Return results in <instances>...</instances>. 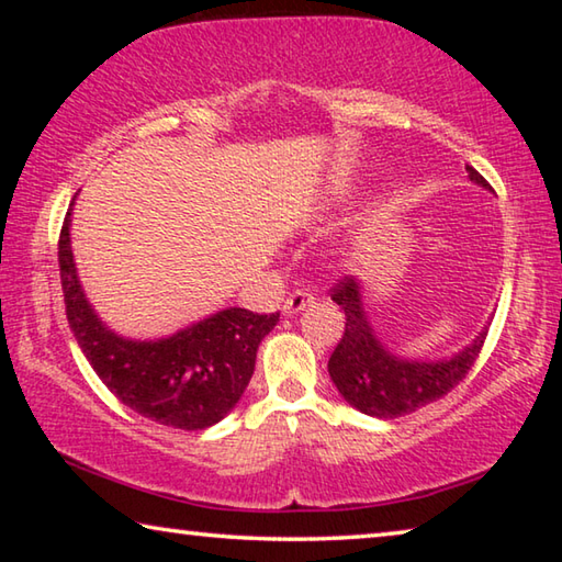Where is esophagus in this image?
I'll return each mask as SVG.
<instances>
[{"mask_svg":"<svg viewBox=\"0 0 562 562\" xmlns=\"http://www.w3.org/2000/svg\"><path fill=\"white\" fill-rule=\"evenodd\" d=\"M315 302V294H312L310 290H294L288 300H284V315L292 317L297 315V312H302L304 307H310V304Z\"/></svg>","mask_w":562,"mask_h":562,"instance_id":"1","label":"esophagus"}]
</instances>
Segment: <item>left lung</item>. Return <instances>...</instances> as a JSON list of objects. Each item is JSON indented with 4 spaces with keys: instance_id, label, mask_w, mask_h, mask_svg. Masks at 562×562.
<instances>
[{
    "instance_id": "8db88e82",
    "label": "left lung",
    "mask_w": 562,
    "mask_h": 562,
    "mask_svg": "<svg viewBox=\"0 0 562 562\" xmlns=\"http://www.w3.org/2000/svg\"><path fill=\"white\" fill-rule=\"evenodd\" d=\"M469 178L481 188H491L479 170L465 166ZM331 300L345 310V335L329 357V376L345 402L361 414L396 418L436 402L463 382L479 359L488 327L481 329L469 347L451 359L416 361L396 357L379 341L361 302V284L355 278L339 280Z\"/></svg>"
}]
</instances>
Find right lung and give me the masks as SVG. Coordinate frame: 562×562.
<instances>
[{
	"label": "right lung",
	"instance_id": "right-lung-1",
	"mask_svg": "<svg viewBox=\"0 0 562 562\" xmlns=\"http://www.w3.org/2000/svg\"><path fill=\"white\" fill-rule=\"evenodd\" d=\"M69 231L71 207L59 235L66 319L101 382L136 414L173 429H207L231 414L280 312L227 307L164 339H126L103 325L83 294Z\"/></svg>",
	"mask_w": 562,
	"mask_h": 562
}]
</instances>
